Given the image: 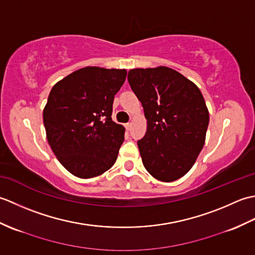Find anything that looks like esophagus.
Segmentation results:
<instances>
[{
  "instance_id": "34e87169",
  "label": "esophagus",
  "mask_w": 255,
  "mask_h": 255,
  "mask_svg": "<svg viewBox=\"0 0 255 255\" xmlns=\"http://www.w3.org/2000/svg\"><path fill=\"white\" fill-rule=\"evenodd\" d=\"M125 127H126L127 130L129 131V130H130V128H131V124H130V123H128V124L125 125Z\"/></svg>"
}]
</instances>
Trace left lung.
I'll list each match as a JSON object with an SVG mask.
<instances>
[{
  "label": "left lung",
  "instance_id": "left-lung-1",
  "mask_svg": "<svg viewBox=\"0 0 255 255\" xmlns=\"http://www.w3.org/2000/svg\"><path fill=\"white\" fill-rule=\"evenodd\" d=\"M128 82L147 119V132L138 141L145 170L161 182L178 180L192 169L205 144L209 112L202 92L163 66L131 69Z\"/></svg>",
  "mask_w": 255,
  "mask_h": 255
}]
</instances>
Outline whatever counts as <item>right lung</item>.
<instances>
[{
  "mask_svg": "<svg viewBox=\"0 0 255 255\" xmlns=\"http://www.w3.org/2000/svg\"><path fill=\"white\" fill-rule=\"evenodd\" d=\"M126 75V69L85 67L51 89L42 113L47 140L74 176H99L115 163L125 127L112 121L113 102Z\"/></svg>",
  "mask_w": 255,
  "mask_h": 255,
  "instance_id": "add662e5",
  "label": "right lung"
}]
</instances>
